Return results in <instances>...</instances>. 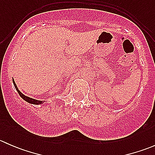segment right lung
<instances>
[{"mask_svg": "<svg viewBox=\"0 0 155 155\" xmlns=\"http://www.w3.org/2000/svg\"><path fill=\"white\" fill-rule=\"evenodd\" d=\"M12 82H13L14 86H15V89H16V91H18V94L20 95V97H21L22 98L23 100H25V101H27L28 103H29V104H35V105H39V104H43V103H44V101H37V100L33 99V98H31V97H27V96H25V95H24L22 93H21V91H20L19 90H18V87H17L16 84L15 83V81H14V79L12 80Z\"/></svg>", "mask_w": 155, "mask_h": 155, "instance_id": "right-lung-1", "label": "right lung"}]
</instances>
